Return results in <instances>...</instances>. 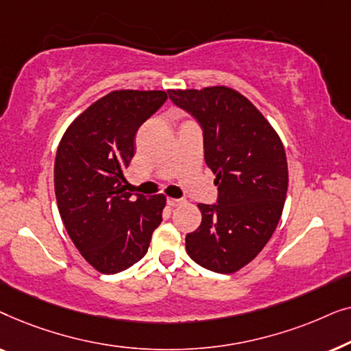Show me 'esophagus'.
Wrapping results in <instances>:
<instances>
[{
  "label": "esophagus",
  "instance_id": "1",
  "mask_svg": "<svg viewBox=\"0 0 351 351\" xmlns=\"http://www.w3.org/2000/svg\"><path fill=\"white\" fill-rule=\"evenodd\" d=\"M185 201L184 199H176V198H167V204L172 206V208H176V206H182Z\"/></svg>",
  "mask_w": 351,
  "mask_h": 351
}]
</instances>
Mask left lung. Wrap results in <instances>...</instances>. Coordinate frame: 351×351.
<instances>
[{"label":"left lung","instance_id":"obj_1","mask_svg":"<svg viewBox=\"0 0 351 351\" xmlns=\"http://www.w3.org/2000/svg\"><path fill=\"white\" fill-rule=\"evenodd\" d=\"M203 129L204 161L215 174V204H198L201 225L185 238L189 256L215 273L247 265L271 238L287 193L285 147L263 114L225 86L167 90Z\"/></svg>","mask_w":351,"mask_h":351}]
</instances>
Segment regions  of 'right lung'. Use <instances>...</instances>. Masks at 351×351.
<instances>
[{"label":"right lung","mask_w":351,"mask_h":351,"mask_svg":"<svg viewBox=\"0 0 351 351\" xmlns=\"http://www.w3.org/2000/svg\"><path fill=\"white\" fill-rule=\"evenodd\" d=\"M165 90H113L66 129L54 165L57 206L76 249L113 275L141 261L161 223L166 198L128 193L123 172L137 129L166 102Z\"/></svg>","instance_id":"1"}]
</instances>
